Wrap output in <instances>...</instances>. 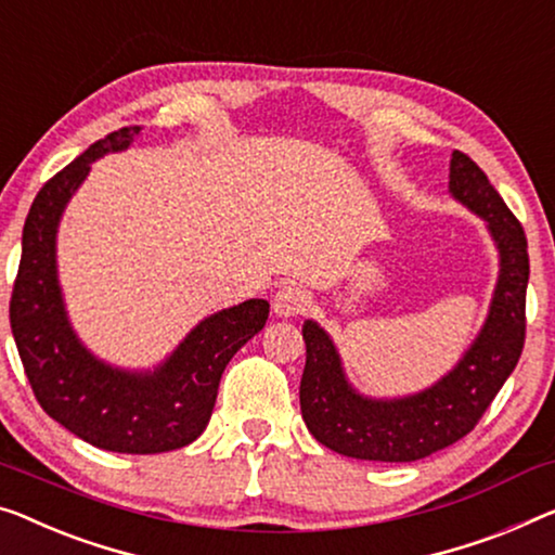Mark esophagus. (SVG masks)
<instances>
[{"instance_id": "esophagus-1", "label": "esophagus", "mask_w": 555, "mask_h": 555, "mask_svg": "<svg viewBox=\"0 0 555 555\" xmlns=\"http://www.w3.org/2000/svg\"><path fill=\"white\" fill-rule=\"evenodd\" d=\"M311 304V296L306 292L304 286L299 284H288V286H281L279 292L274 294V313L281 319H288V317H296V313H304L309 309Z\"/></svg>"}]
</instances>
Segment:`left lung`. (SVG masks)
Masks as SVG:
<instances>
[{"label": "left lung", "instance_id": "1", "mask_svg": "<svg viewBox=\"0 0 555 555\" xmlns=\"http://www.w3.org/2000/svg\"><path fill=\"white\" fill-rule=\"evenodd\" d=\"M449 192L486 221L499 249V279L481 331L456 366L434 386L399 399H371L346 378L336 344L313 319L304 321V424L326 449L361 461L406 463L474 431L524 351L528 244L524 227L463 152H453Z\"/></svg>", "mask_w": 555, "mask_h": 555}]
</instances>
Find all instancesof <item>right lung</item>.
Wrapping results in <instances>:
<instances>
[{
	"label": "right lung",
	"mask_w": 555,
	"mask_h": 555,
	"mask_svg": "<svg viewBox=\"0 0 555 555\" xmlns=\"http://www.w3.org/2000/svg\"><path fill=\"white\" fill-rule=\"evenodd\" d=\"M139 131H112L39 189L24 221L10 321L31 391L56 424L104 451L164 453L202 436L221 374L267 324L269 301L249 299L202 319L154 369L112 366L81 344L60 286L56 231L92 164L129 149Z\"/></svg>",
	"instance_id": "obj_1"
}]
</instances>
